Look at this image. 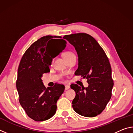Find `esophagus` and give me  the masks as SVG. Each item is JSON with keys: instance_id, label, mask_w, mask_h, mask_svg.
<instances>
[{"instance_id": "obj_1", "label": "esophagus", "mask_w": 133, "mask_h": 133, "mask_svg": "<svg viewBox=\"0 0 133 133\" xmlns=\"http://www.w3.org/2000/svg\"><path fill=\"white\" fill-rule=\"evenodd\" d=\"M70 88V86L69 84H67V85H65V89H66V90H68Z\"/></svg>"}]
</instances>
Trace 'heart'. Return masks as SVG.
Segmentation results:
<instances>
[{
	"label": "heart",
	"mask_w": 133,
	"mask_h": 133,
	"mask_svg": "<svg viewBox=\"0 0 133 133\" xmlns=\"http://www.w3.org/2000/svg\"><path fill=\"white\" fill-rule=\"evenodd\" d=\"M74 55V54H73V53H72V52H70V51H67V52H66V53L64 54V57H65V58H66V57H69V56H71V55ZM53 60H52V63L53 62Z\"/></svg>",
	"instance_id": "obj_1"
}]
</instances>
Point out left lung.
Wrapping results in <instances>:
<instances>
[{"label": "left lung", "instance_id": "1", "mask_svg": "<svg viewBox=\"0 0 133 133\" xmlns=\"http://www.w3.org/2000/svg\"><path fill=\"white\" fill-rule=\"evenodd\" d=\"M75 47L78 57L76 75L86 78L89 86L72 84L76 92L72 102L75 111L81 116L93 117L104 110L111 98L114 83L109 58L98 42L87 33H75L63 37Z\"/></svg>", "mask_w": 133, "mask_h": 133}]
</instances>
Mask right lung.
<instances>
[{
  "label": "right lung",
  "mask_w": 133,
  "mask_h": 133,
  "mask_svg": "<svg viewBox=\"0 0 133 133\" xmlns=\"http://www.w3.org/2000/svg\"><path fill=\"white\" fill-rule=\"evenodd\" d=\"M60 36H46L38 39L27 49L17 71L16 89L20 104L29 117L42 121L55 115L57 101L63 93V84L56 83L46 88L42 77L50 71L53 58L62 52L67 42Z\"/></svg>",
  "instance_id": "obj_1"
}]
</instances>
